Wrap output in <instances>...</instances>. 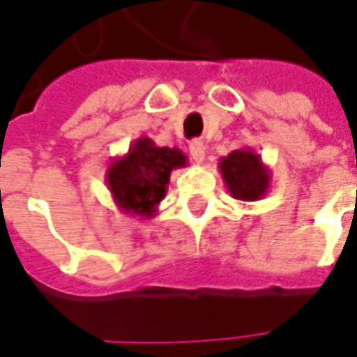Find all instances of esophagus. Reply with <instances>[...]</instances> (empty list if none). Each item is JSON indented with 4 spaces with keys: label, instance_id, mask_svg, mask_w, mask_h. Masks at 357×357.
Returning <instances> with one entry per match:
<instances>
[{
    "label": "esophagus",
    "instance_id": "obj_1",
    "mask_svg": "<svg viewBox=\"0 0 357 357\" xmlns=\"http://www.w3.org/2000/svg\"><path fill=\"white\" fill-rule=\"evenodd\" d=\"M204 155H206V146L202 141H192L190 143V157L195 162H202L204 160Z\"/></svg>",
    "mask_w": 357,
    "mask_h": 357
}]
</instances>
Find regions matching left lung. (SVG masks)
<instances>
[{"mask_svg": "<svg viewBox=\"0 0 357 357\" xmlns=\"http://www.w3.org/2000/svg\"><path fill=\"white\" fill-rule=\"evenodd\" d=\"M218 171L225 178L230 197L242 202H254L266 197L270 188V171L262 162V157L252 149L232 151L220 158Z\"/></svg>", "mask_w": 357, "mask_h": 357, "instance_id": "obj_1", "label": "left lung"}]
</instances>
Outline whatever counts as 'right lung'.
<instances>
[{"mask_svg":"<svg viewBox=\"0 0 357 357\" xmlns=\"http://www.w3.org/2000/svg\"><path fill=\"white\" fill-rule=\"evenodd\" d=\"M186 165L188 158L181 149L157 146L149 137H141L123 157L111 160L105 183L119 211L151 218L158 213V204L167 195L171 172Z\"/></svg>","mask_w":357,"mask_h":357,"instance_id":"add662e5","label":"right lung"}]
</instances>
